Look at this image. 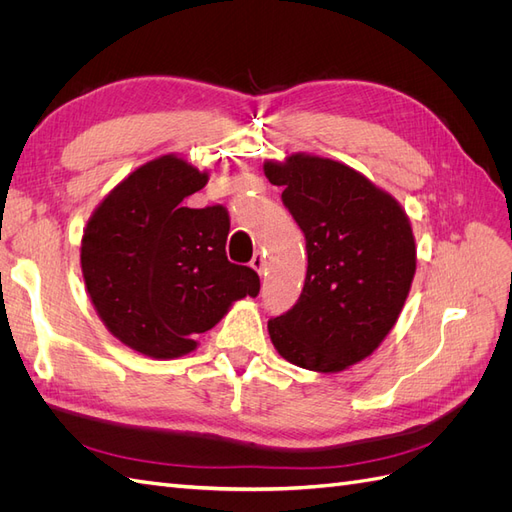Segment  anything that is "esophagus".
Wrapping results in <instances>:
<instances>
[{"label": "esophagus", "instance_id": "obj_1", "mask_svg": "<svg viewBox=\"0 0 512 512\" xmlns=\"http://www.w3.org/2000/svg\"><path fill=\"white\" fill-rule=\"evenodd\" d=\"M250 265H252V269L258 271L260 275H267V260H265V254H262V252H256V254H254Z\"/></svg>", "mask_w": 512, "mask_h": 512}]
</instances>
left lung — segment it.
<instances>
[{
	"instance_id": "1",
	"label": "left lung",
	"mask_w": 512,
	"mask_h": 512,
	"mask_svg": "<svg viewBox=\"0 0 512 512\" xmlns=\"http://www.w3.org/2000/svg\"><path fill=\"white\" fill-rule=\"evenodd\" d=\"M265 175L305 235L299 301L269 320L275 350L309 371H344L374 352L404 309L416 271L406 211L359 170L292 153Z\"/></svg>"
}]
</instances>
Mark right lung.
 I'll return each mask as SVG.
<instances>
[{"instance_id": "add662e5", "label": "right lung", "mask_w": 512, "mask_h": 512, "mask_svg": "<svg viewBox=\"0 0 512 512\" xmlns=\"http://www.w3.org/2000/svg\"><path fill=\"white\" fill-rule=\"evenodd\" d=\"M207 181L175 153L160 156L117 183L83 232V280L100 320L151 359L192 352L196 333L260 290L254 269L226 258L228 211L183 207Z\"/></svg>"}]
</instances>
